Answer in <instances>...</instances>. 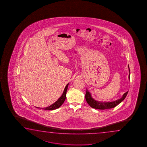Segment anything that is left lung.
Instances as JSON below:
<instances>
[{"label": "left lung", "instance_id": "8db88e82", "mask_svg": "<svg viewBox=\"0 0 147 147\" xmlns=\"http://www.w3.org/2000/svg\"><path fill=\"white\" fill-rule=\"evenodd\" d=\"M128 67H129V79L130 70H129V66H128ZM127 93H128V91L127 92H125V94L123 95V96L121 98L115 101L99 102V101H97L95 99H94L92 97L90 93L86 89V92L85 94V99L87 101V103L90 105V107H92L94 109H99V110H105V109H112V108L116 107L117 105H119V103L122 102L123 100L125 99V98L127 96Z\"/></svg>", "mask_w": 147, "mask_h": 147}]
</instances>
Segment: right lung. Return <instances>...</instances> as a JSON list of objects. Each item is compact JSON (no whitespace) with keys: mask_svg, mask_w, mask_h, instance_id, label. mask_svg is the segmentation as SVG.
Returning <instances> with one entry per match:
<instances>
[{"mask_svg":"<svg viewBox=\"0 0 147 147\" xmlns=\"http://www.w3.org/2000/svg\"><path fill=\"white\" fill-rule=\"evenodd\" d=\"M69 84H67V85L65 87V89L64 92H63L62 95L61 96V97L60 98H59V99L57 100L56 102L54 103L53 104L51 105L49 107H45L43 109L45 110H53L57 109V108L60 107L64 102L65 101V99H66V92H67V88H68V85ZM38 109H39L40 107H37ZM41 109V108H40Z\"/></svg>","mask_w":147,"mask_h":147,"instance_id":"add662e5","label":"right lung"}]
</instances>
